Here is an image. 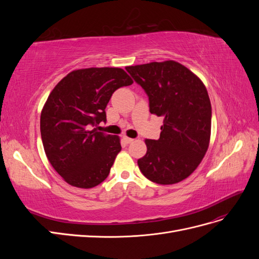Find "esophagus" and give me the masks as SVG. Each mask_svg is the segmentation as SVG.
Instances as JSON below:
<instances>
[{
	"label": "esophagus",
	"mask_w": 259,
	"mask_h": 259,
	"mask_svg": "<svg viewBox=\"0 0 259 259\" xmlns=\"http://www.w3.org/2000/svg\"><path fill=\"white\" fill-rule=\"evenodd\" d=\"M123 139H124V142L126 143V144H131V143L134 142V139L130 138V137H127V136H123Z\"/></svg>",
	"instance_id": "esophagus-1"
}]
</instances>
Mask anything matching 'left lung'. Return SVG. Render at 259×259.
<instances>
[{
    "label": "left lung",
    "mask_w": 259,
    "mask_h": 259,
    "mask_svg": "<svg viewBox=\"0 0 259 259\" xmlns=\"http://www.w3.org/2000/svg\"><path fill=\"white\" fill-rule=\"evenodd\" d=\"M146 92L149 110L163 116L158 140L146 139L147 153L137 161L149 180L173 185L190 176L205 155L211 106L204 84L174 60L125 68Z\"/></svg>",
    "instance_id": "8db88e82"
}]
</instances>
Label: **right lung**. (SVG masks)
I'll return each mask as SVG.
<instances>
[{
  "label": "right lung",
  "instance_id": "add662e5",
  "mask_svg": "<svg viewBox=\"0 0 259 259\" xmlns=\"http://www.w3.org/2000/svg\"><path fill=\"white\" fill-rule=\"evenodd\" d=\"M133 84L121 68L80 69L67 74L46 100L40 128L46 156L69 185L96 187L110 173L120 138L97 132L107 121L105 109L112 94Z\"/></svg>",
  "mask_w": 259,
  "mask_h": 259
}]
</instances>
